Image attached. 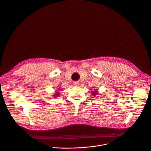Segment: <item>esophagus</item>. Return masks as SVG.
Wrapping results in <instances>:
<instances>
[{
  "label": "esophagus",
  "instance_id": "obj_1",
  "mask_svg": "<svg viewBox=\"0 0 151 151\" xmlns=\"http://www.w3.org/2000/svg\"><path fill=\"white\" fill-rule=\"evenodd\" d=\"M79 83H78V81H75V82H73V84H74L75 86H78V85H79Z\"/></svg>",
  "mask_w": 151,
  "mask_h": 151
}]
</instances>
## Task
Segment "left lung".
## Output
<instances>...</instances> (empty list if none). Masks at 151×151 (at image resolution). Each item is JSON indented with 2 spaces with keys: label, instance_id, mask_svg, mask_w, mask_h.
Wrapping results in <instances>:
<instances>
[{
  "label": "left lung",
  "instance_id": "left-lung-1",
  "mask_svg": "<svg viewBox=\"0 0 151 151\" xmlns=\"http://www.w3.org/2000/svg\"><path fill=\"white\" fill-rule=\"evenodd\" d=\"M91 94H93V96H96V95H97L98 93V91H97L96 90V91H93L92 93H91Z\"/></svg>",
  "mask_w": 151,
  "mask_h": 151
}]
</instances>
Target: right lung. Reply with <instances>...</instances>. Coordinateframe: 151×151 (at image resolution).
Returning <instances> with one entry per match:
<instances>
[{"label": "right lung", "instance_id": "1", "mask_svg": "<svg viewBox=\"0 0 151 151\" xmlns=\"http://www.w3.org/2000/svg\"><path fill=\"white\" fill-rule=\"evenodd\" d=\"M55 94V97H57V96H58L60 95V93L58 92H56V94Z\"/></svg>", "mask_w": 151, "mask_h": 151}]
</instances>
